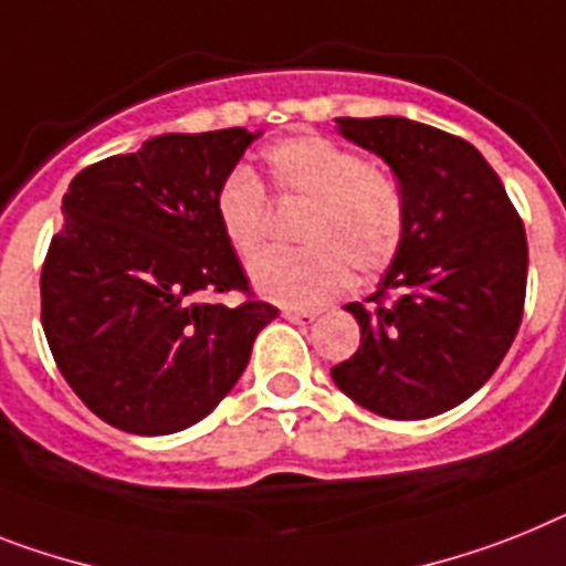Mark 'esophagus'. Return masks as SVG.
Masks as SVG:
<instances>
[{
    "instance_id": "1",
    "label": "esophagus",
    "mask_w": 566,
    "mask_h": 566,
    "mask_svg": "<svg viewBox=\"0 0 566 566\" xmlns=\"http://www.w3.org/2000/svg\"><path fill=\"white\" fill-rule=\"evenodd\" d=\"M284 319L287 322H293V325H311L313 319H316V313H311V311H296V307H287V311L282 313Z\"/></svg>"
}]
</instances>
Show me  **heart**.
Returning a JSON list of instances; mask_svg holds the SVG:
<instances>
[{
    "label": "heart",
    "instance_id": "1",
    "mask_svg": "<svg viewBox=\"0 0 566 566\" xmlns=\"http://www.w3.org/2000/svg\"><path fill=\"white\" fill-rule=\"evenodd\" d=\"M264 169L279 201H305L302 250H270L250 264L255 291L287 307H319L342 293L350 270L371 279L406 241V195L394 175L325 135H293L268 146ZM218 224L241 259L261 250L270 207L259 180L232 169L216 195Z\"/></svg>",
    "mask_w": 566,
    "mask_h": 566
}]
</instances>
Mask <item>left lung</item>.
<instances>
[{
    "mask_svg": "<svg viewBox=\"0 0 566 566\" xmlns=\"http://www.w3.org/2000/svg\"><path fill=\"white\" fill-rule=\"evenodd\" d=\"M406 195V241L371 305L350 302L359 348L331 377L388 420H426L469 400L515 339L526 232L501 178L469 140L406 117H339Z\"/></svg>",
    "mask_w": 566,
    "mask_h": 566,
    "instance_id": "left-lung-1",
    "label": "left lung"
}]
</instances>
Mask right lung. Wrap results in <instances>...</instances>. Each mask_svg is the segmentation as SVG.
Listing matches in <instances>:
<instances>
[{"label":"right lung","instance_id":"1","mask_svg":"<svg viewBox=\"0 0 566 566\" xmlns=\"http://www.w3.org/2000/svg\"><path fill=\"white\" fill-rule=\"evenodd\" d=\"M253 137H151L85 166L63 195L40 275L42 331L65 382L114 429L155 437L203 420L279 316L253 296L216 216ZM230 290L245 293L241 306L209 298Z\"/></svg>","mask_w":566,"mask_h":566}]
</instances>
